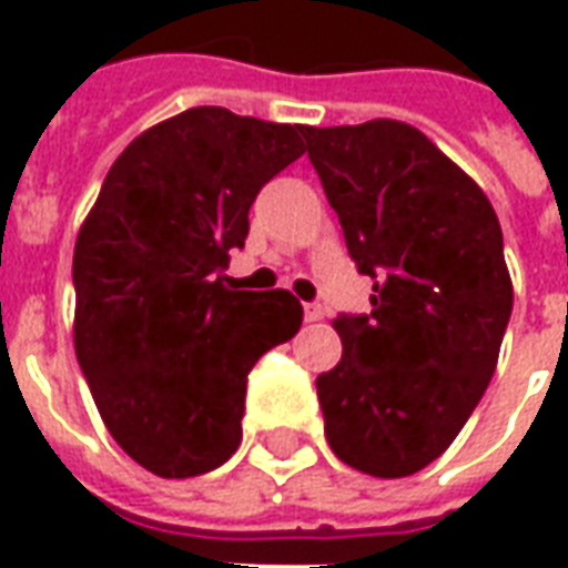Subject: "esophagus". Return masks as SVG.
Segmentation results:
<instances>
[{"label": "esophagus", "instance_id": "1", "mask_svg": "<svg viewBox=\"0 0 568 568\" xmlns=\"http://www.w3.org/2000/svg\"><path fill=\"white\" fill-rule=\"evenodd\" d=\"M322 316H325V310H322V304H304V320H307V322H320Z\"/></svg>", "mask_w": 568, "mask_h": 568}]
</instances>
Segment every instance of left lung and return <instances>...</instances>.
I'll list each match as a JSON object with an SVG mask.
<instances>
[{
  "label": "left lung",
  "instance_id": "1",
  "mask_svg": "<svg viewBox=\"0 0 568 568\" xmlns=\"http://www.w3.org/2000/svg\"><path fill=\"white\" fill-rule=\"evenodd\" d=\"M368 316L334 320L344 356L316 377L325 438L374 477H407L459 435L499 362L514 288L487 194L417 128H301Z\"/></svg>",
  "mask_w": 568,
  "mask_h": 568
}]
</instances>
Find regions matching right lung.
<instances>
[{"mask_svg": "<svg viewBox=\"0 0 568 568\" xmlns=\"http://www.w3.org/2000/svg\"><path fill=\"white\" fill-rule=\"evenodd\" d=\"M301 154V124L197 105L121 151L81 224L75 356L105 428L151 475L227 463L248 371L301 328L292 292H234L222 276L258 191Z\"/></svg>", "mask_w": 568, "mask_h": 568, "instance_id": "right-lung-1", "label": "right lung"}]
</instances>
